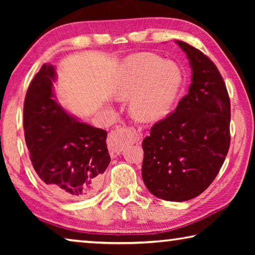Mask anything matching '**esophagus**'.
I'll return each mask as SVG.
<instances>
[{"label": "esophagus", "instance_id": "34e87169", "mask_svg": "<svg viewBox=\"0 0 255 255\" xmlns=\"http://www.w3.org/2000/svg\"><path fill=\"white\" fill-rule=\"evenodd\" d=\"M123 131H130L132 133V140L133 141H139L141 139V133L136 132V130L131 127H125L122 129H117L111 133L108 138V148H109L110 155L112 157L118 156L123 150V141L120 138V132Z\"/></svg>", "mask_w": 255, "mask_h": 255}]
</instances>
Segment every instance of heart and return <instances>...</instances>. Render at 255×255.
<instances>
[{"label":"heart","mask_w":255,"mask_h":255,"mask_svg":"<svg viewBox=\"0 0 255 255\" xmlns=\"http://www.w3.org/2000/svg\"><path fill=\"white\" fill-rule=\"evenodd\" d=\"M182 86V73L176 64L152 54H135L120 65L114 84L118 99H129L133 118L153 123L165 118Z\"/></svg>","instance_id":"1"}]
</instances>
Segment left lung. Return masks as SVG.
Wrapping results in <instances>:
<instances>
[{"instance_id": "8db88e82", "label": "left lung", "mask_w": 255, "mask_h": 255, "mask_svg": "<svg viewBox=\"0 0 255 255\" xmlns=\"http://www.w3.org/2000/svg\"><path fill=\"white\" fill-rule=\"evenodd\" d=\"M192 70L187 96L143 140L141 178L167 201L199 196L217 176L230 148L231 103L218 68L199 49L176 40Z\"/></svg>"}]
</instances>
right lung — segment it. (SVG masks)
<instances>
[{
	"label": "right lung",
	"mask_w": 255,
	"mask_h": 255,
	"mask_svg": "<svg viewBox=\"0 0 255 255\" xmlns=\"http://www.w3.org/2000/svg\"><path fill=\"white\" fill-rule=\"evenodd\" d=\"M55 67L44 64L30 83L23 106L25 144L45 187L65 200L98 189L109 165L107 131L80 122L57 102Z\"/></svg>",
	"instance_id": "obj_1"
}]
</instances>
